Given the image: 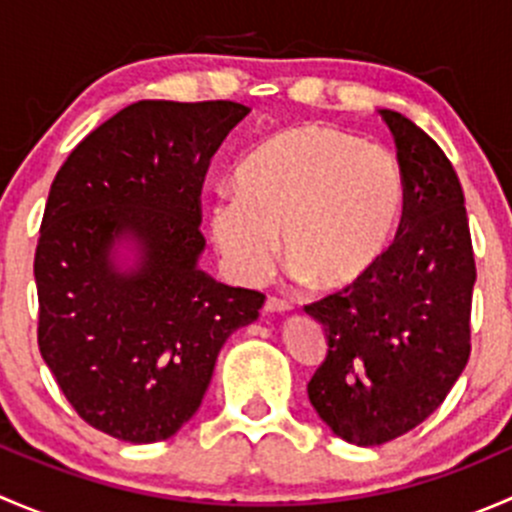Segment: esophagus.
Listing matches in <instances>:
<instances>
[{
    "mask_svg": "<svg viewBox=\"0 0 512 512\" xmlns=\"http://www.w3.org/2000/svg\"><path fill=\"white\" fill-rule=\"evenodd\" d=\"M289 309H292V304H289L287 299H282V297H267L265 312H289Z\"/></svg>",
    "mask_w": 512,
    "mask_h": 512,
    "instance_id": "esophagus-1",
    "label": "esophagus"
}]
</instances>
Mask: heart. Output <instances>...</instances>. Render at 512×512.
Masks as SVG:
<instances>
[{"label": "heart", "instance_id": "heart-1", "mask_svg": "<svg viewBox=\"0 0 512 512\" xmlns=\"http://www.w3.org/2000/svg\"><path fill=\"white\" fill-rule=\"evenodd\" d=\"M235 198L210 205L225 270L255 285L282 252L322 292L356 287L389 252L404 213L399 158L339 128L302 123L252 148L232 173Z\"/></svg>", "mask_w": 512, "mask_h": 512}]
</instances>
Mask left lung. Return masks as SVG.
Returning a JSON list of instances; mask_svg holds the SVG:
<instances>
[{
	"instance_id": "8db88e82",
	"label": "left lung",
	"mask_w": 512,
	"mask_h": 512,
	"mask_svg": "<svg viewBox=\"0 0 512 512\" xmlns=\"http://www.w3.org/2000/svg\"><path fill=\"white\" fill-rule=\"evenodd\" d=\"M404 173V213L384 260L356 287L304 312L327 356L307 384L319 418L344 441L381 446L443 404L471 356L476 285L466 198L451 160L396 111H379Z\"/></svg>"
}]
</instances>
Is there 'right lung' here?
I'll use <instances>...</instances> for the list:
<instances>
[{
	"label": "right lung",
	"mask_w": 512,
	"mask_h": 512,
	"mask_svg": "<svg viewBox=\"0 0 512 512\" xmlns=\"http://www.w3.org/2000/svg\"><path fill=\"white\" fill-rule=\"evenodd\" d=\"M235 101H138L91 131L51 183L34 280L39 352L66 401L118 441L153 443L200 409L220 349L265 294L198 270L210 158ZM128 241L137 262L112 260Z\"/></svg>",
	"instance_id": "1"
}]
</instances>
